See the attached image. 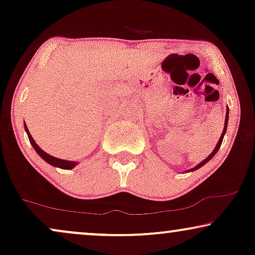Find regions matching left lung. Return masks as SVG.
I'll use <instances>...</instances> for the list:
<instances>
[{
	"instance_id": "left-lung-1",
	"label": "left lung",
	"mask_w": 255,
	"mask_h": 255,
	"mask_svg": "<svg viewBox=\"0 0 255 255\" xmlns=\"http://www.w3.org/2000/svg\"><path fill=\"white\" fill-rule=\"evenodd\" d=\"M228 121H229V107H228V109H226V117H225V124H224V128H223L222 135H221V138H219V140H218V142H217V145H216L215 149H214V151H212V152L210 153V155H209L207 159H204L203 161L198 163L197 166H195L194 168H190V169H188V170H189V172H193V170H196V169H198V168H201V167H202V166H204L205 163H207V162L209 161V160H211L212 158H214V155L216 154V153L218 152V149L221 148V145H222L223 138H224V134H225V132H226V128H228Z\"/></svg>"
}]
</instances>
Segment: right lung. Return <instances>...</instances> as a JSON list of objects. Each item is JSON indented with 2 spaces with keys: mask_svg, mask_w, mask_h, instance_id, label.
I'll use <instances>...</instances> for the list:
<instances>
[{
  "mask_svg": "<svg viewBox=\"0 0 255 255\" xmlns=\"http://www.w3.org/2000/svg\"><path fill=\"white\" fill-rule=\"evenodd\" d=\"M24 128H25V131H26V133H27V137H29V140L31 142V145H32V147L36 149V152L38 153V155H39L40 158H43L47 163H50V165L54 166V167H59V168H61V169H72V168H74V167L79 163V162H76V161H68V160L58 159V158H55V156L50 155V154H48V153L43 151V149H41L39 146L36 144V141H34V139L32 138V135L30 134L29 128H27L25 123H24Z\"/></svg>",
  "mask_w": 255,
  "mask_h": 255,
  "instance_id": "obj_1",
  "label": "right lung"
}]
</instances>
